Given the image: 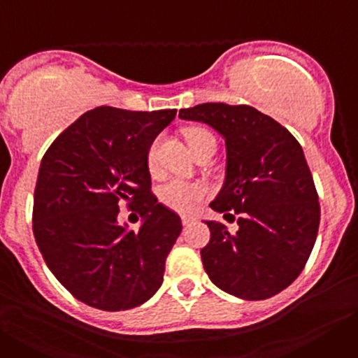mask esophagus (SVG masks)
Returning a JSON list of instances; mask_svg holds the SVG:
<instances>
[{
    "label": "esophagus",
    "mask_w": 358,
    "mask_h": 358,
    "mask_svg": "<svg viewBox=\"0 0 358 358\" xmlns=\"http://www.w3.org/2000/svg\"><path fill=\"white\" fill-rule=\"evenodd\" d=\"M192 220H194V218H192V217H186V215H182V217H181L182 226H189V224H192Z\"/></svg>",
    "instance_id": "obj_1"
}]
</instances>
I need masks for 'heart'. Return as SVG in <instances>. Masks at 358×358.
I'll list each match as a JSON object with an SVG mask.
<instances>
[{"label": "heart", "mask_w": 358, "mask_h": 358, "mask_svg": "<svg viewBox=\"0 0 358 358\" xmlns=\"http://www.w3.org/2000/svg\"><path fill=\"white\" fill-rule=\"evenodd\" d=\"M185 138L188 141V145L194 150L197 145H201L202 141L208 140V138H213L210 131L201 127H189L185 131ZM157 159H159V141H154V143L148 147L147 150V166L150 172H156L157 169ZM206 194V188L199 182H189L182 181V179H173V181L166 182L163 188L159 189V201L163 202L164 206L170 208L173 211H179V213H186L194 208L195 202L201 201Z\"/></svg>", "instance_id": "b5f03b06"}]
</instances>
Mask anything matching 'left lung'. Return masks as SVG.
I'll list each match as a JSON object with an SVG mask.
<instances>
[{
  "instance_id": "8db88e82",
  "label": "left lung",
  "mask_w": 358,
  "mask_h": 358,
  "mask_svg": "<svg viewBox=\"0 0 358 358\" xmlns=\"http://www.w3.org/2000/svg\"><path fill=\"white\" fill-rule=\"evenodd\" d=\"M179 118L210 125L226 140V179L211 210L235 218L231 235L208 220L201 249L215 285L240 299H267L292 283L314 249L319 197L301 145L276 120L251 106L201 103Z\"/></svg>"
}]
</instances>
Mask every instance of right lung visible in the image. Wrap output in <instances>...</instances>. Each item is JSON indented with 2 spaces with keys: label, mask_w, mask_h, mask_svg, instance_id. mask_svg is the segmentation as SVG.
Instances as JSON below:
<instances>
[{
  "label": "right lung",
  "mask_w": 358,
  "mask_h": 358,
  "mask_svg": "<svg viewBox=\"0 0 358 358\" xmlns=\"http://www.w3.org/2000/svg\"><path fill=\"white\" fill-rule=\"evenodd\" d=\"M176 109L96 107L44 154L34 194V236L53 276L85 305L118 312L148 301L182 224L150 192L147 150ZM129 201L144 222H117Z\"/></svg>",
  "instance_id": "obj_1"
}]
</instances>
